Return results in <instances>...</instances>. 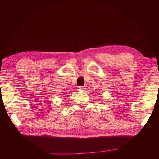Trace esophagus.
<instances>
[{
    "mask_svg": "<svg viewBox=\"0 0 159 159\" xmlns=\"http://www.w3.org/2000/svg\"><path fill=\"white\" fill-rule=\"evenodd\" d=\"M77 88H78V89H79V90H83L84 89H85V88H84V87H83V86H79L77 87Z\"/></svg>",
    "mask_w": 159,
    "mask_h": 159,
    "instance_id": "esophagus-1",
    "label": "esophagus"
}]
</instances>
